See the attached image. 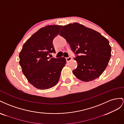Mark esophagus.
<instances>
[{
    "mask_svg": "<svg viewBox=\"0 0 124 124\" xmlns=\"http://www.w3.org/2000/svg\"><path fill=\"white\" fill-rule=\"evenodd\" d=\"M72 57L70 56H69L68 58H66V62H69V61H70V60H72Z\"/></svg>",
    "mask_w": 124,
    "mask_h": 124,
    "instance_id": "34e87169",
    "label": "esophagus"
}]
</instances>
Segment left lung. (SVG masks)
Masks as SVG:
<instances>
[{
    "label": "left lung",
    "mask_w": 124,
    "mask_h": 124,
    "mask_svg": "<svg viewBox=\"0 0 124 124\" xmlns=\"http://www.w3.org/2000/svg\"><path fill=\"white\" fill-rule=\"evenodd\" d=\"M60 35L65 39L76 54L74 60L77 66L73 70L74 75L83 82L99 77L111 56V47L107 39L98 31L78 23L63 26Z\"/></svg>",
    "instance_id": "1"
}]
</instances>
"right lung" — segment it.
<instances>
[{
    "mask_svg": "<svg viewBox=\"0 0 124 124\" xmlns=\"http://www.w3.org/2000/svg\"><path fill=\"white\" fill-rule=\"evenodd\" d=\"M62 26L52 25L41 28L25 43L19 54L20 65L29 82L39 89L54 86L66 64L64 57H49L55 53L53 40Z\"/></svg>",
    "mask_w": 124,
    "mask_h": 124,
    "instance_id": "right-lung-1",
    "label": "right lung"
}]
</instances>
